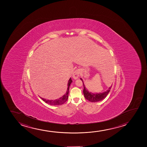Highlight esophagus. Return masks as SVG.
<instances>
[{
  "label": "esophagus",
  "mask_w": 147,
  "mask_h": 147,
  "mask_svg": "<svg viewBox=\"0 0 147 147\" xmlns=\"http://www.w3.org/2000/svg\"><path fill=\"white\" fill-rule=\"evenodd\" d=\"M79 76V72L78 70L75 71L73 73V78L74 79H77L78 78Z\"/></svg>",
  "instance_id": "1"
}]
</instances>
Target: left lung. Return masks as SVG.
<instances>
[{"label":"left lung","mask_w":147,"mask_h":147,"mask_svg":"<svg viewBox=\"0 0 147 147\" xmlns=\"http://www.w3.org/2000/svg\"><path fill=\"white\" fill-rule=\"evenodd\" d=\"M110 72V71H109ZM81 80L82 81L83 84L84 86V89H83V94L84 95L85 98L87 100L92 102H96L98 101L102 100L103 99H105L107 95L109 94V91L111 90V86L107 90L105 91L103 93H93L89 92V91L86 88V87L84 86V84L83 83L82 79L80 78Z\"/></svg>","instance_id":"1"}]
</instances>
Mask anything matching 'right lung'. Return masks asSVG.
Segmentation results:
<instances>
[{
	"label": "right lung",
	"mask_w": 147,
	"mask_h": 147,
	"mask_svg": "<svg viewBox=\"0 0 147 147\" xmlns=\"http://www.w3.org/2000/svg\"><path fill=\"white\" fill-rule=\"evenodd\" d=\"M72 82V80L71 79V78L69 79L68 82V87L67 89L66 93H65L63 96L61 97L60 98L58 99H57L55 100H48L46 99L42 98H41L42 100L45 101V102L48 103L49 105H61L64 104L68 99V98L69 92V87L71 83Z\"/></svg>",
	"instance_id": "1"
}]
</instances>
